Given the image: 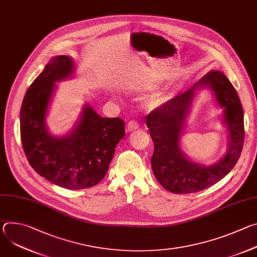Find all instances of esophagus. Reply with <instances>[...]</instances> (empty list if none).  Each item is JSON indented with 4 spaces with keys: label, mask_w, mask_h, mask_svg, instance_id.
Listing matches in <instances>:
<instances>
[{
    "label": "esophagus",
    "mask_w": 257,
    "mask_h": 257,
    "mask_svg": "<svg viewBox=\"0 0 257 257\" xmlns=\"http://www.w3.org/2000/svg\"><path fill=\"white\" fill-rule=\"evenodd\" d=\"M139 128V123L137 121H130L127 124V131L128 132H133Z\"/></svg>",
    "instance_id": "obj_1"
}]
</instances>
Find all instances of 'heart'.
I'll list each match as a JSON object with an SVG mask.
<instances>
[{"instance_id":"b5f03b06","label":"heart","mask_w":257,"mask_h":257,"mask_svg":"<svg viewBox=\"0 0 257 257\" xmlns=\"http://www.w3.org/2000/svg\"><path fill=\"white\" fill-rule=\"evenodd\" d=\"M175 97V91L174 90H167L162 91L154 94L152 98L149 101V104L151 107H158L161 105L166 104L167 102L171 101Z\"/></svg>"}]
</instances>
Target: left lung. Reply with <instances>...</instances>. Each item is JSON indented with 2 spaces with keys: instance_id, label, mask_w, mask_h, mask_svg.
<instances>
[{
  "instance_id": "obj_1",
  "label": "left lung",
  "mask_w": 257,
  "mask_h": 257,
  "mask_svg": "<svg viewBox=\"0 0 257 257\" xmlns=\"http://www.w3.org/2000/svg\"><path fill=\"white\" fill-rule=\"evenodd\" d=\"M208 87L224 107V122L229 132L225 157L210 166L189 161L178 146L182 126L195 90ZM155 144L153 172L160 184L176 194L194 193L212 186L237 164L244 143V113L238 93L223 72L210 71L194 86L159 106L145 119Z\"/></svg>"
}]
</instances>
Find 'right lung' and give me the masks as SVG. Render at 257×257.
Instances as JSON below:
<instances>
[{"instance_id": "1", "label": "right lung", "mask_w": 257, "mask_h": 257, "mask_svg": "<svg viewBox=\"0 0 257 257\" xmlns=\"http://www.w3.org/2000/svg\"><path fill=\"white\" fill-rule=\"evenodd\" d=\"M69 56L51 59L27 89L20 109V135L25 156L34 171L55 185L84 189L105 176L117 144L125 135L121 118H102L84 105L75 128L62 137L52 136L46 117L56 82L72 76Z\"/></svg>"}]
</instances>
